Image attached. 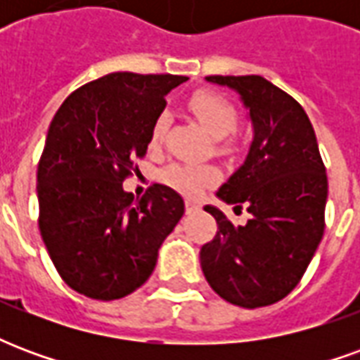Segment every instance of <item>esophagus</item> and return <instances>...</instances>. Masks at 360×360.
I'll return each instance as SVG.
<instances>
[{"label":"esophagus","instance_id":"esophagus-1","mask_svg":"<svg viewBox=\"0 0 360 360\" xmlns=\"http://www.w3.org/2000/svg\"><path fill=\"white\" fill-rule=\"evenodd\" d=\"M185 208H187V212L191 214V212L198 210V204H196L195 200H187V202H185Z\"/></svg>","mask_w":360,"mask_h":360}]
</instances>
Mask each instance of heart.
Returning <instances> with one entry per match:
<instances>
[{
  "label": "heart",
  "mask_w": 360,
  "mask_h": 360,
  "mask_svg": "<svg viewBox=\"0 0 360 360\" xmlns=\"http://www.w3.org/2000/svg\"><path fill=\"white\" fill-rule=\"evenodd\" d=\"M188 110L214 139H224L237 125V111L233 105L224 100L221 96L208 92V90H200L191 96ZM165 127H167V113L162 111V113H158L156 119L150 125L148 146L152 150L160 146V142L164 139ZM160 181L183 195L195 196L204 187L218 183L219 172L214 165L169 164L160 172Z\"/></svg>",
  "instance_id": "obj_1"
}]
</instances>
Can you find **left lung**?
I'll return each instance as SVG.
<instances>
[{
	"label": "left lung",
	"mask_w": 360,
	"mask_h": 360,
	"mask_svg": "<svg viewBox=\"0 0 360 360\" xmlns=\"http://www.w3.org/2000/svg\"><path fill=\"white\" fill-rule=\"evenodd\" d=\"M206 81L237 90L255 139L245 164L218 196L252 218L233 226L214 206L218 233L200 249L204 278L231 304L258 309L281 301L301 281L324 235L328 175L309 115L295 98L258 75Z\"/></svg>",
	"instance_id": "8db88e82"
}]
</instances>
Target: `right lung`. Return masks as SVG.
<instances>
[{"label": "right lung", "mask_w": 360, "mask_h": 360, "mask_svg": "<svg viewBox=\"0 0 360 360\" xmlns=\"http://www.w3.org/2000/svg\"><path fill=\"white\" fill-rule=\"evenodd\" d=\"M187 77L110 73L67 96L38 162V227L67 285L98 301L133 293L185 212L173 188L134 202L123 181L139 172L165 94Z\"/></svg>", "instance_id": "1"}]
</instances>
